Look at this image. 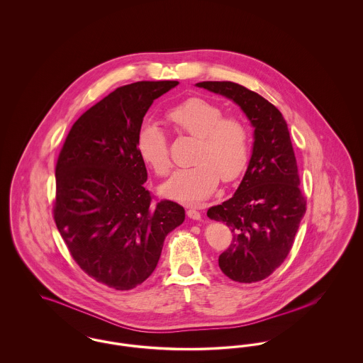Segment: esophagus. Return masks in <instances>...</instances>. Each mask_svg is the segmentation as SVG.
<instances>
[{
  "label": "esophagus",
  "instance_id": "34e87169",
  "mask_svg": "<svg viewBox=\"0 0 363 363\" xmlns=\"http://www.w3.org/2000/svg\"><path fill=\"white\" fill-rule=\"evenodd\" d=\"M187 216L193 218V220H201V213L198 211H195V209H189L187 211Z\"/></svg>",
  "mask_w": 363,
  "mask_h": 363
}]
</instances>
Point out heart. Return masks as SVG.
I'll list each match as a JSON object with an SVG mask.
<instances>
[{
    "mask_svg": "<svg viewBox=\"0 0 363 363\" xmlns=\"http://www.w3.org/2000/svg\"><path fill=\"white\" fill-rule=\"evenodd\" d=\"M216 104L191 97L167 113L170 125L184 135L196 139L191 167L177 169L161 193L167 198L198 205L216 191L218 176L231 182L240 176L249 157V133L237 117H221ZM140 160L157 174H167L170 168L168 139L162 129L147 122L136 138Z\"/></svg>",
    "mask_w": 363,
    "mask_h": 363,
    "instance_id": "obj_1",
    "label": "heart"
}]
</instances>
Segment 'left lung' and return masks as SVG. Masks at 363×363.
Wrapping results in <instances>:
<instances>
[{
	"mask_svg": "<svg viewBox=\"0 0 363 363\" xmlns=\"http://www.w3.org/2000/svg\"><path fill=\"white\" fill-rule=\"evenodd\" d=\"M198 88L233 100L255 128L247 169L237 191L208 218L225 223L233 242L218 256L230 279L257 282L284 263L306 213V198L288 123L281 111L259 94L230 81H203Z\"/></svg>",
	"mask_w": 363,
	"mask_h": 363,
	"instance_id": "8db88e82",
	"label": "left lung"
}]
</instances>
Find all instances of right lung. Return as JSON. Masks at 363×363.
<instances>
[{"instance_id":"right-lung-1","label":"right lung","mask_w":363,"mask_h":363,"mask_svg":"<svg viewBox=\"0 0 363 363\" xmlns=\"http://www.w3.org/2000/svg\"><path fill=\"white\" fill-rule=\"evenodd\" d=\"M177 81L117 88L70 129L56 164L53 218L74 260L116 290L143 284L164 241L186 218L173 201H154L136 138L152 101Z\"/></svg>"}]
</instances>
